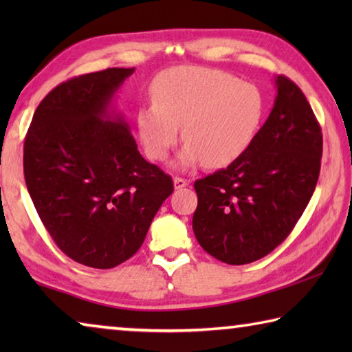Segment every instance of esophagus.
Returning <instances> with one entry per match:
<instances>
[{
	"mask_svg": "<svg viewBox=\"0 0 352 352\" xmlns=\"http://www.w3.org/2000/svg\"><path fill=\"white\" fill-rule=\"evenodd\" d=\"M188 184H189L188 180H184V178H180V177H175V178H174V188H175V189L186 188Z\"/></svg>",
	"mask_w": 352,
	"mask_h": 352,
	"instance_id": "34e87169",
	"label": "esophagus"
}]
</instances>
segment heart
I'll use <instances>...</instances> for the list:
<instances>
[{"label": "heart", "instance_id": "b5f03b06", "mask_svg": "<svg viewBox=\"0 0 352 352\" xmlns=\"http://www.w3.org/2000/svg\"><path fill=\"white\" fill-rule=\"evenodd\" d=\"M152 100L136 113L144 151L155 162H163L182 127L186 141L178 155L182 168L200 162L223 168L236 162L253 142L264 115L258 88L211 68L166 71L153 82Z\"/></svg>", "mask_w": 352, "mask_h": 352}]
</instances>
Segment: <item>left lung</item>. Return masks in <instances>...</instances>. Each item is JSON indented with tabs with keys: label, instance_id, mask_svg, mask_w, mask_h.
Wrapping results in <instances>:
<instances>
[{
	"label": "left lung",
	"instance_id": "8db88e82",
	"mask_svg": "<svg viewBox=\"0 0 352 352\" xmlns=\"http://www.w3.org/2000/svg\"><path fill=\"white\" fill-rule=\"evenodd\" d=\"M276 98L250 147L226 169L194 183L192 230L206 253L231 265L273 252L317 186L323 135L302 91L275 77Z\"/></svg>",
	"mask_w": 352,
	"mask_h": 352
}]
</instances>
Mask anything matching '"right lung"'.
Masks as SVG:
<instances>
[{"instance_id":"add662e5","label":"right lung","mask_w":352,"mask_h":352,"mask_svg":"<svg viewBox=\"0 0 352 352\" xmlns=\"http://www.w3.org/2000/svg\"><path fill=\"white\" fill-rule=\"evenodd\" d=\"M133 71L109 68L60 83L37 107L25 140V180L41 222L65 254L93 269L132 258L174 190L111 107Z\"/></svg>"}]
</instances>
